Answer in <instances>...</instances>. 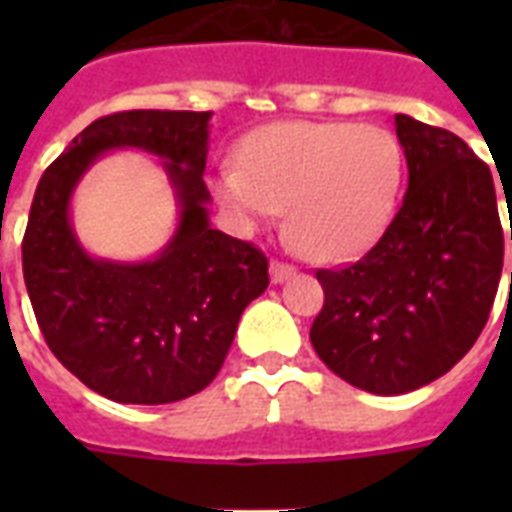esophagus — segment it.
Segmentation results:
<instances>
[{
	"label": "esophagus",
	"instance_id": "34e87169",
	"mask_svg": "<svg viewBox=\"0 0 512 512\" xmlns=\"http://www.w3.org/2000/svg\"><path fill=\"white\" fill-rule=\"evenodd\" d=\"M295 273H297L295 265L281 263V260H273V263H271V281H273V284H284V281L292 279Z\"/></svg>",
	"mask_w": 512,
	"mask_h": 512
}]
</instances>
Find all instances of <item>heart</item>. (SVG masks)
<instances>
[{
  "label": "heart",
  "instance_id": "obj_1",
  "mask_svg": "<svg viewBox=\"0 0 512 512\" xmlns=\"http://www.w3.org/2000/svg\"><path fill=\"white\" fill-rule=\"evenodd\" d=\"M404 151L385 127L279 122L249 135L241 167L217 175L220 199L247 223L289 209L292 247L316 263L364 252L398 207Z\"/></svg>",
  "mask_w": 512,
  "mask_h": 512
}]
</instances>
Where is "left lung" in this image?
Here are the masks:
<instances>
[{"label":"left lung","mask_w":512,"mask_h":512,"mask_svg":"<svg viewBox=\"0 0 512 512\" xmlns=\"http://www.w3.org/2000/svg\"><path fill=\"white\" fill-rule=\"evenodd\" d=\"M396 135L404 201L361 260L316 271L324 308L311 327L321 361L377 396L422 388L473 348L505 257L492 172L468 143L406 114Z\"/></svg>","instance_id":"obj_1"}]
</instances>
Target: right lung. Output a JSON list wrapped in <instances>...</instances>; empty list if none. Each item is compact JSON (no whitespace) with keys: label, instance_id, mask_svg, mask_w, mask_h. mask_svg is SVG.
<instances>
[{"label":"right lung","instance_id":"right-lung-1","mask_svg":"<svg viewBox=\"0 0 512 512\" xmlns=\"http://www.w3.org/2000/svg\"><path fill=\"white\" fill-rule=\"evenodd\" d=\"M212 111H119L71 140L36 185L23 279L36 324L60 364L119 404H172L215 380L244 308L268 289V257L209 225L204 185ZM111 147L165 159L181 204L171 244L146 264L83 252L67 201Z\"/></svg>","mask_w":512,"mask_h":512}]
</instances>
